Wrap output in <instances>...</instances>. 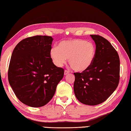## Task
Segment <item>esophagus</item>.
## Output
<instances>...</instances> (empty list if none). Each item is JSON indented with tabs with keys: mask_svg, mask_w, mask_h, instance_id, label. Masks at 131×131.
Segmentation results:
<instances>
[{
	"mask_svg": "<svg viewBox=\"0 0 131 131\" xmlns=\"http://www.w3.org/2000/svg\"><path fill=\"white\" fill-rule=\"evenodd\" d=\"M70 73V71H67V70H65L64 71V75H67V74H68Z\"/></svg>",
	"mask_w": 131,
	"mask_h": 131,
	"instance_id": "obj_1",
	"label": "esophagus"
}]
</instances>
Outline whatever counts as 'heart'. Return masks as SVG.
<instances>
[{
  "mask_svg": "<svg viewBox=\"0 0 131 131\" xmlns=\"http://www.w3.org/2000/svg\"><path fill=\"white\" fill-rule=\"evenodd\" d=\"M95 48L91 42L80 39L63 41L50 51V56L57 67H61L67 59L72 70L82 72L91 67L95 57Z\"/></svg>",
  "mask_w": 131,
  "mask_h": 131,
  "instance_id": "heart-1",
  "label": "heart"
}]
</instances>
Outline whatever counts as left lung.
<instances>
[{"instance_id":"left-lung-1","label":"left lung","mask_w":131,"mask_h":131,"mask_svg":"<svg viewBox=\"0 0 131 131\" xmlns=\"http://www.w3.org/2000/svg\"><path fill=\"white\" fill-rule=\"evenodd\" d=\"M90 36L96 45L95 57L89 68L74 73V91L81 103L96 105L104 102L118 85L119 59L108 41L100 35Z\"/></svg>"}]
</instances>
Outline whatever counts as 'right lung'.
<instances>
[{"label": "right lung", "instance_id": "1", "mask_svg": "<svg viewBox=\"0 0 131 131\" xmlns=\"http://www.w3.org/2000/svg\"><path fill=\"white\" fill-rule=\"evenodd\" d=\"M53 38L37 35L19 42L13 51L8 78L20 102L40 107L51 100L64 70L57 67L50 56Z\"/></svg>", "mask_w": 131, "mask_h": 131}]
</instances>
